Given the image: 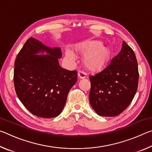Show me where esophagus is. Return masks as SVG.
Here are the masks:
<instances>
[{"label": "esophagus", "instance_id": "34e87169", "mask_svg": "<svg viewBox=\"0 0 152 152\" xmlns=\"http://www.w3.org/2000/svg\"><path fill=\"white\" fill-rule=\"evenodd\" d=\"M78 78L80 79H84V78H86V73L80 71V72H78Z\"/></svg>", "mask_w": 152, "mask_h": 152}]
</instances>
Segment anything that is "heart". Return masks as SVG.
<instances>
[{
    "label": "heart",
    "instance_id": "obj_1",
    "mask_svg": "<svg viewBox=\"0 0 152 152\" xmlns=\"http://www.w3.org/2000/svg\"><path fill=\"white\" fill-rule=\"evenodd\" d=\"M78 51L84 54L83 63L90 70H97L104 67L109 61L110 50L107 46L102 45L100 41H89L80 44L77 47ZM66 57L68 60H75L76 56L72 51L67 49Z\"/></svg>",
    "mask_w": 152,
    "mask_h": 152
}]
</instances>
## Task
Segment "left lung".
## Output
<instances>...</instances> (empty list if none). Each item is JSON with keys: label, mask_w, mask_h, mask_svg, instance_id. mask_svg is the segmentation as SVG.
<instances>
[{"label": "left lung", "mask_w": 152, "mask_h": 152, "mask_svg": "<svg viewBox=\"0 0 152 152\" xmlns=\"http://www.w3.org/2000/svg\"><path fill=\"white\" fill-rule=\"evenodd\" d=\"M89 101L102 117H115L127 109L137 92V61L134 51L125 42L118 54L101 72L89 77Z\"/></svg>", "instance_id": "1"}]
</instances>
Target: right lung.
Listing matches in <instances>:
<instances>
[{"label":"right lung","mask_w":152,"mask_h":152,"mask_svg":"<svg viewBox=\"0 0 152 152\" xmlns=\"http://www.w3.org/2000/svg\"><path fill=\"white\" fill-rule=\"evenodd\" d=\"M60 48H50L31 37L15 61L17 96L32 114L53 118L64 109L68 92L78 79L76 71L61 68Z\"/></svg>","instance_id":"right-lung-1"}]
</instances>
